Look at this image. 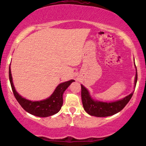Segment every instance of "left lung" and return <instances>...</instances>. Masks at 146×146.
I'll list each match as a JSON object with an SVG mask.
<instances>
[{
  "label": "left lung",
  "mask_w": 146,
  "mask_h": 146,
  "mask_svg": "<svg viewBox=\"0 0 146 146\" xmlns=\"http://www.w3.org/2000/svg\"><path fill=\"white\" fill-rule=\"evenodd\" d=\"M135 68L136 74H135V76L134 88H135L137 80V68L135 65ZM81 88L82 101L84 109L89 115L96 117L110 116V115L118 113L129 102L133 94V91L130 94L122 99L117 101L107 102L95 100L94 99H93L88 89L86 88L82 84H81Z\"/></svg>",
  "instance_id": "1"
}]
</instances>
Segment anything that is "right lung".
Listing matches in <instances>:
<instances>
[{
	"label": "right lung",
	"mask_w": 146,
	"mask_h": 146,
	"mask_svg": "<svg viewBox=\"0 0 146 146\" xmlns=\"http://www.w3.org/2000/svg\"><path fill=\"white\" fill-rule=\"evenodd\" d=\"M9 80L13 94L18 102L28 113L38 117H48L57 113L63 104V94L74 80L64 82L58 85L54 92L48 98L40 101H31L23 98L16 90L13 82V77L9 67Z\"/></svg>",
	"instance_id": "add662e5"
}]
</instances>
